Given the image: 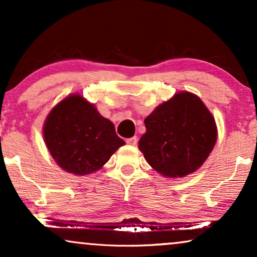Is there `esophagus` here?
Instances as JSON below:
<instances>
[{"instance_id":"1","label":"esophagus","mask_w":257,"mask_h":257,"mask_svg":"<svg viewBox=\"0 0 257 257\" xmlns=\"http://www.w3.org/2000/svg\"><path fill=\"white\" fill-rule=\"evenodd\" d=\"M126 143H127L128 145L136 146V145H137V143H138V138H137V137H132V138L126 139Z\"/></svg>"}]
</instances>
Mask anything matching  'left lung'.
I'll return each mask as SVG.
<instances>
[{
	"instance_id": "8db88e82",
	"label": "left lung",
	"mask_w": 257,
	"mask_h": 257,
	"mask_svg": "<svg viewBox=\"0 0 257 257\" xmlns=\"http://www.w3.org/2000/svg\"><path fill=\"white\" fill-rule=\"evenodd\" d=\"M138 147L158 173L182 178L205 163L216 143L215 119L194 93L182 91L145 119Z\"/></svg>"
}]
</instances>
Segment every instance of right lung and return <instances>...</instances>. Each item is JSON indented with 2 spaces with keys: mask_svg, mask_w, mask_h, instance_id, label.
<instances>
[{
  "mask_svg": "<svg viewBox=\"0 0 257 257\" xmlns=\"http://www.w3.org/2000/svg\"><path fill=\"white\" fill-rule=\"evenodd\" d=\"M44 142L58 166L75 175L100 170L125 142L114 125L80 94L64 98L43 126Z\"/></svg>",
  "mask_w": 257,
  "mask_h": 257,
  "instance_id": "add662e5",
  "label": "right lung"
}]
</instances>
